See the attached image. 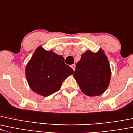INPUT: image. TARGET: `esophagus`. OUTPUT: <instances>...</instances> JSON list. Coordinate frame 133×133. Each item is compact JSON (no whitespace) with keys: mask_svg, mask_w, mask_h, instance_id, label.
I'll list each match as a JSON object with an SVG mask.
<instances>
[{"mask_svg":"<svg viewBox=\"0 0 133 133\" xmlns=\"http://www.w3.org/2000/svg\"><path fill=\"white\" fill-rule=\"evenodd\" d=\"M71 68H72V69H73L74 71H75V64H72V65H71Z\"/></svg>","mask_w":133,"mask_h":133,"instance_id":"esophagus-1","label":"esophagus"}]
</instances>
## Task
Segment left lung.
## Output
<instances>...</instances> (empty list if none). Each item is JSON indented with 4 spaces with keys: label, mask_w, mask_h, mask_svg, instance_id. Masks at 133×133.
<instances>
[{
    "label": "left lung",
    "mask_w": 133,
    "mask_h": 133,
    "mask_svg": "<svg viewBox=\"0 0 133 133\" xmlns=\"http://www.w3.org/2000/svg\"><path fill=\"white\" fill-rule=\"evenodd\" d=\"M110 63L104 51L87 50L81 55L73 76L81 90L87 96H97L104 93L111 79Z\"/></svg>",
    "instance_id": "obj_1"
}]
</instances>
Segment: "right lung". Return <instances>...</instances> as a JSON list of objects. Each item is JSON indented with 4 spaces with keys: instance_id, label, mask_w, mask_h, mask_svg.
Listing matches in <instances>:
<instances>
[{
    "instance_id": "add662e5",
    "label": "right lung",
    "mask_w": 133,
    "mask_h": 133,
    "mask_svg": "<svg viewBox=\"0 0 133 133\" xmlns=\"http://www.w3.org/2000/svg\"><path fill=\"white\" fill-rule=\"evenodd\" d=\"M73 72V69L64 63L63 56L52 50L47 51L41 46L36 48L25 68L30 89L44 97L59 90L63 82Z\"/></svg>"
}]
</instances>
